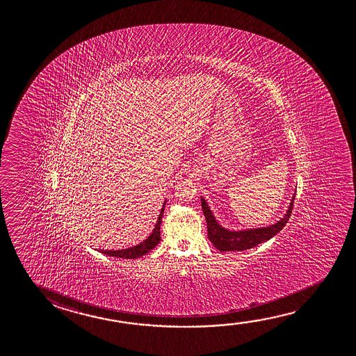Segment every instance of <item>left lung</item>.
<instances>
[{"label": "left lung", "mask_w": 356, "mask_h": 356, "mask_svg": "<svg viewBox=\"0 0 356 356\" xmlns=\"http://www.w3.org/2000/svg\"><path fill=\"white\" fill-rule=\"evenodd\" d=\"M294 197H296V193L291 197V204L284 217L280 218V221L275 222L274 225H270L268 227L229 231L227 228L222 227L221 225L216 221L215 216L210 210V206L201 196V206L204 211V218L207 222L209 238L216 248L221 252L245 251L256 247L257 245H261L263 242L274 237L282 228L286 226L293 210Z\"/></svg>", "instance_id": "1"}]
</instances>
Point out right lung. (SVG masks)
I'll return each instance as SVG.
<instances>
[{"label": "right lung", "mask_w": 356, "mask_h": 356, "mask_svg": "<svg viewBox=\"0 0 356 356\" xmlns=\"http://www.w3.org/2000/svg\"><path fill=\"white\" fill-rule=\"evenodd\" d=\"M165 204H166V201L163 202V209L160 211L158 221H156V225H155V227L152 229V234H150V236H149L147 238L144 239L141 243L133 245V247H130V248H125V250H117V251H113V250H111V251H109V250L104 251V250H103V251H99L100 253H104L106 256L117 257V258L134 259V258H139V257L146 254L147 252L152 251V248L158 245L159 242H160V239H161V237H160V225H161V220H163Z\"/></svg>", "instance_id": "right-lung-1"}]
</instances>
